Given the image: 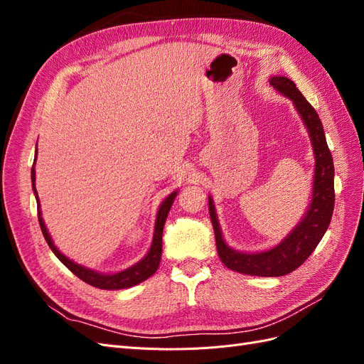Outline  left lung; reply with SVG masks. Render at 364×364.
I'll return each instance as SVG.
<instances>
[{
  "instance_id": "1",
  "label": "left lung",
  "mask_w": 364,
  "mask_h": 364,
  "mask_svg": "<svg viewBox=\"0 0 364 364\" xmlns=\"http://www.w3.org/2000/svg\"><path fill=\"white\" fill-rule=\"evenodd\" d=\"M269 82L279 94L290 98L308 130L316 164L311 202L301 222L290 230V234L281 243L261 252H241L230 247L223 238L211 196H208V205L215 234L217 252L225 266L238 273L252 274V277L272 278L284 277L302 266L325 235L334 211V162L326 144L322 121L296 85L282 75H273Z\"/></svg>"
}]
</instances>
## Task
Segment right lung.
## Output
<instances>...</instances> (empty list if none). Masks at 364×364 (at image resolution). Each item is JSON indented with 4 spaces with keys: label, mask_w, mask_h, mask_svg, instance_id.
<instances>
[{
    "label": "right lung",
    "mask_w": 364,
    "mask_h": 364,
    "mask_svg": "<svg viewBox=\"0 0 364 364\" xmlns=\"http://www.w3.org/2000/svg\"><path fill=\"white\" fill-rule=\"evenodd\" d=\"M36 156H38V149H36ZM35 164H36V158H35V162H33V168H31V186H33V193H35V196H36L38 218H39L42 234H43V237H46V241L48 243L54 255H56L60 259V262H63V266L68 267L77 278H80L86 284H90V285H92V287L102 289V290H121V289L134 287V285L146 281L158 270L159 262H161V255H162V229L165 225V220H167V215L170 213V208L176 199V196H178V190L165 197L164 202L161 203V206L158 209L156 222H155V232H153L151 246H150L149 252L146 253V257L139 259L136 264H134V266H130L121 272L102 273V272L87 269V267L80 266V264L74 262L68 257H65L63 253L56 246H54L51 235L48 234L47 226H46V223H43V218H42L39 197H38V191H36V185H35V181H36Z\"/></svg>",
    "instance_id": "obj_1"
}]
</instances>
